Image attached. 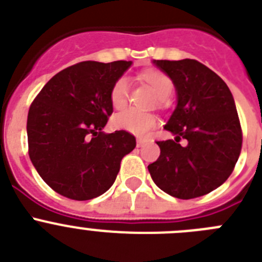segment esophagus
Returning a JSON list of instances; mask_svg holds the SVG:
<instances>
[{
	"label": "esophagus",
	"instance_id": "esophagus-1",
	"mask_svg": "<svg viewBox=\"0 0 262 262\" xmlns=\"http://www.w3.org/2000/svg\"><path fill=\"white\" fill-rule=\"evenodd\" d=\"M143 143H145V140H143V138H138V140H137V146H138V147H141Z\"/></svg>",
	"mask_w": 262,
	"mask_h": 262
}]
</instances>
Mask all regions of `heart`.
<instances>
[{"label":"heart","mask_w":262,"mask_h":262,"mask_svg":"<svg viewBox=\"0 0 262 262\" xmlns=\"http://www.w3.org/2000/svg\"><path fill=\"white\" fill-rule=\"evenodd\" d=\"M141 78L151 87L152 91L157 94L158 102L164 103L166 99L173 91V81L168 74L159 70H147L141 74ZM129 79L122 75L115 81L114 86L111 89L110 98L111 103L117 110L125 107L129 99ZM114 125L117 129L129 132L134 136L143 137L157 125V117L150 112H141L137 110H126L117 114L114 117Z\"/></svg>","instance_id":"obj_1"}]
</instances>
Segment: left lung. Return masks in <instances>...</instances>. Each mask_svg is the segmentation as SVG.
Returning a JSON list of instances; mask_svg holds the SVG:
<instances>
[{"instance_id": "left-lung-1", "label": "left lung", "mask_w": 262, "mask_h": 262, "mask_svg": "<svg viewBox=\"0 0 262 262\" xmlns=\"http://www.w3.org/2000/svg\"><path fill=\"white\" fill-rule=\"evenodd\" d=\"M171 77L178 107L164 129L175 140L157 141L160 155L147 168L163 192L180 200L210 193L232 173L242 151L243 132L230 89L197 60H155ZM187 141L181 145L180 141Z\"/></svg>"}]
</instances>
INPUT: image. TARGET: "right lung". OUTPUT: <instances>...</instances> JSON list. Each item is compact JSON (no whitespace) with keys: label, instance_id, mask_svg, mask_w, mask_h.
<instances>
[{"label":"right lung","instance_id":"add662e5","mask_svg":"<svg viewBox=\"0 0 262 262\" xmlns=\"http://www.w3.org/2000/svg\"><path fill=\"white\" fill-rule=\"evenodd\" d=\"M132 61H82L52 77L30 105L28 155L37 173L67 199L86 201L115 183L136 147L125 130L102 129L114 112L110 93Z\"/></svg>","mask_w":262,"mask_h":262}]
</instances>
